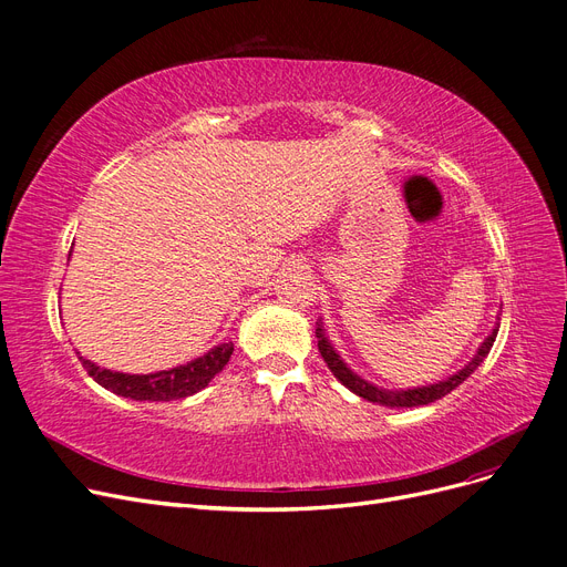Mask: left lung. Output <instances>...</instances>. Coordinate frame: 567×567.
Returning <instances> with one entry per match:
<instances>
[{"mask_svg": "<svg viewBox=\"0 0 567 567\" xmlns=\"http://www.w3.org/2000/svg\"><path fill=\"white\" fill-rule=\"evenodd\" d=\"M316 326H319V328H316V337H319V351H321L323 360L328 362L330 372H332L339 381H342L351 393H355V395H360V398H365V400H370V402L383 404V406H421V404H430V402H435V400L444 398L446 393H451L456 386H461V383H463L474 370H477V368L482 365L484 358L488 355V351H491V347H493V342H495L497 328H501V326L495 323L493 332L484 339L482 347L477 349V353H474V358L467 362V365H465L463 370H458L456 374H451L449 379H442V381H437V383H430V386L406 389V391H389V389H379V386H374V383H370V381H365L362 377H358V374L347 365V362H344L342 358H339V353H337L334 347L330 344V339L326 337V330H323V323L319 321Z\"/></svg>", "mask_w": 567, "mask_h": 567, "instance_id": "8db88e82", "label": "left lung"}]
</instances>
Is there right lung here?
Listing matches in <instances>:
<instances>
[{
    "label": "right lung",
    "mask_w": 567,
    "mask_h": 567,
    "mask_svg": "<svg viewBox=\"0 0 567 567\" xmlns=\"http://www.w3.org/2000/svg\"><path fill=\"white\" fill-rule=\"evenodd\" d=\"M233 351H235L233 342H220L205 355L186 362V365H176L172 370H161V372H151V374L113 372V370L95 365L93 360L83 358L81 353H79V360L83 362L85 372L111 393H116L121 398H130V400H140V402H169V400L188 398L205 386H209V381L225 365H228Z\"/></svg>",
    "instance_id": "obj_1"
}]
</instances>
